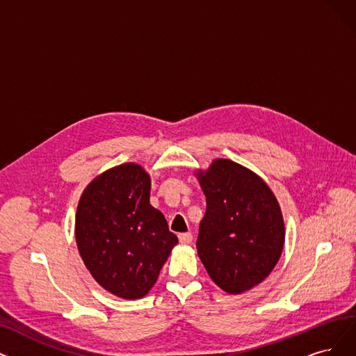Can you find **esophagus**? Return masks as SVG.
Instances as JSON below:
<instances>
[{"label":"esophagus","mask_w":356,"mask_h":356,"mask_svg":"<svg viewBox=\"0 0 356 356\" xmlns=\"http://www.w3.org/2000/svg\"><path fill=\"white\" fill-rule=\"evenodd\" d=\"M178 239L181 244H191L193 241V234L191 232H184V234H179L178 235Z\"/></svg>","instance_id":"esophagus-1"}]
</instances>
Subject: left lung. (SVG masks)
<instances>
[{"instance_id": "1", "label": "left lung", "mask_w": 356, "mask_h": 356, "mask_svg": "<svg viewBox=\"0 0 356 356\" xmlns=\"http://www.w3.org/2000/svg\"><path fill=\"white\" fill-rule=\"evenodd\" d=\"M195 178L206 195L197 252L210 279L231 295L261 283L285 245V222L273 191L251 169L215 159Z\"/></svg>"}]
</instances>
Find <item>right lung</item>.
Returning a JSON list of instances; mask_svg holds the SVG:
<instances>
[{
    "label": "right lung",
    "instance_id": "obj_1",
    "mask_svg": "<svg viewBox=\"0 0 356 356\" xmlns=\"http://www.w3.org/2000/svg\"><path fill=\"white\" fill-rule=\"evenodd\" d=\"M150 175L138 163L113 166L81 193L76 243L92 277L109 293L140 300L178 244L162 211L150 204Z\"/></svg>",
    "mask_w": 356,
    "mask_h": 356
}]
</instances>
